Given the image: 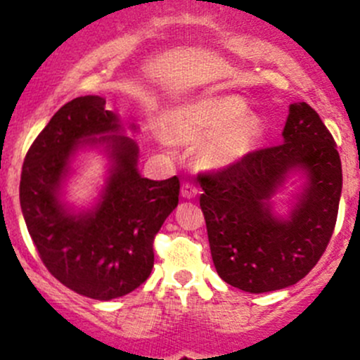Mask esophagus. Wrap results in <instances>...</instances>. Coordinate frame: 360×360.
<instances>
[{"label":"esophagus","instance_id":"esophagus-1","mask_svg":"<svg viewBox=\"0 0 360 360\" xmlns=\"http://www.w3.org/2000/svg\"><path fill=\"white\" fill-rule=\"evenodd\" d=\"M197 195V187L195 185H192V184H184L181 185V197H184V199H194V197Z\"/></svg>","mask_w":360,"mask_h":360}]
</instances>
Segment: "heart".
<instances>
[{
	"instance_id": "b5f03b06",
	"label": "heart",
	"mask_w": 360,
	"mask_h": 360,
	"mask_svg": "<svg viewBox=\"0 0 360 360\" xmlns=\"http://www.w3.org/2000/svg\"><path fill=\"white\" fill-rule=\"evenodd\" d=\"M264 134L262 120L250 113L237 94H204L173 108L168 132L160 129L158 141L172 146H197V161L212 172H228L242 165L257 149Z\"/></svg>"
}]
</instances>
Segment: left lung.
I'll list each match as a JSON object with an SVG mask.
<instances>
[{
  "label": "left lung",
  "mask_w": 360,
  "mask_h": 360,
  "mask_svg": "<svg viewBox=\"0 0 360 360\" xmlns=\"http://www.w3.org/2000/svg\"><path fill=\"white\" fill-rule=\"evenodd\" d=\"M281 135L283 144L197 179L216 271L249 293L302 280L326 250L338 214L342 161L319 115L307 103L290 104ZM295 174L300 184L280 215L274 197Z\"/></svg>",
  "instance_id": "8db88e82"
}]
</instances>
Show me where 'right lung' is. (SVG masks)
<instances>
[{"label": "right lung", "instance_id": "add662e5", "mask_svg": "<svg viewBox=\"0 0 360 360\" xmlns=\"http://www.w3.org/2000/svg\"><path fill=\"white\" fill-rule=\"evenodd\" d=\"M129 130L139 127L130 123ZM101 96H80L53 115L27 153L20 206L48 271L94 300L127 295L149 278L153 240L179 206L180 180L139 173V146ZM107 158L105 185L89 208L64 200V187L84 150Z\"/></svg>", "mask_w": 360, "mask_h": 360}]
</instances>
